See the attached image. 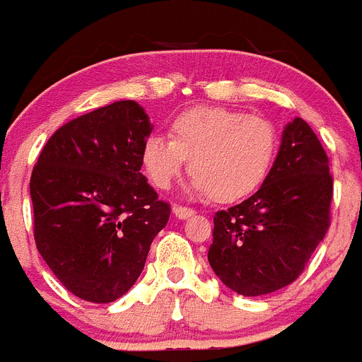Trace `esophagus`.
I'll return each mask as SVG.
<instances>
[{"label": "esophagus", "instance_id": "obj_1", "mask_svg": "<svg viewBox=\"0 0 362 362\" xmlns=\"http://www.w3.org/2000/svg\"><path fill=\"white\" fill-rule=\"evenodd\" d=\"M173 213L177 214V218H180V220H185V218L193 216L194 209H191V207H184V205H175Z\"/></svg>", "mask_w": 362, "mask_h": 362}]
</instances>
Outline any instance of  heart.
I'll return each mask as SVG.
<instances>
[{
    "mask_svg": "<svg viewBox=\"0 0 362 362\" xmlns=\"http://www.w3.org/2000/svg\"><path fill=\"white\" fill-rule=\"evenodd\" d=\"M278 132L270 120L221 106H197L169 122V136L149 135L141 160L151 184L169 189L184 168L191 189L218 202L252 194L274 165Z\"/></svg>",
    "mask_w": 362,
    "mask_h": 362,
    "instance_id": "heart-1",
    "label": "heart"
}]
</instances>
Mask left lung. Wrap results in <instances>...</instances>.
<instances>
[{
    "label": "left lung",
    "instance_id": "left-lung-1",
    "mask_svg": "<svg viewBox=\"0 0 362 362\" xmlns=\"http://www.w3.org/2000/svg\"><path fill=\"white\" fill-rule=\"evenodd\" d=\"M334 178L317 135L288 122L270 175L242 204L214 214L207 252L214 274L242 296H263L299 278L330 227Z\"/></svg>",
    "mask_w": 362,
    "mask_h": 362
}]
</instances>
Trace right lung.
Returning <instances> with one entry per match:
<instances>
[{
	"label": "right lung",
	"mask_w": 362,
	"mask_h": 362,
	"mask_svg": "<svg viewBox=\"0 0 362 362\" xmlns=\"http://www.w3.org/2000/svg\"><path fill=\"white\" fill-rule=\"evenodd\" d=\"M151 129L135 100H117L61 126L32 169L35 247L84 301L124 296L169 220L171 205L141 173Z\"/></svg>",
	"instance_id": "obj_1"
}]
</instances>
